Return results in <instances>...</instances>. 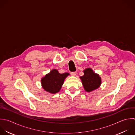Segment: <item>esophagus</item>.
Instances as JSON below:
<instances>
[{
  "label": "esophagus",
  "instance_id": "1",
  "mask_svg": "<svg viewBox=\"0 0 135 135\" xmlns=\"http://www.w3.org/2000/svg\"><path fill=\"white\" fill-rule=\"evenodd\" d=\"M70 73H71V75L74 76L76 74V72H71Z\"/></svg>",
  "mask_w": 135,
  "mask_h": 135
}]
</instances>
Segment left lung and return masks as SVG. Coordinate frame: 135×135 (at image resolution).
Returning a JSON list of instances; mask_svg holds the SVG:
<instances>
[{
	"instance_id": "8db88e82",
	"label": "left lung",
	"mask_w": 135,
	"mask_h": 135,
	"mask_svg": "<svg viewBox=\"0 0 135 135\" xmlns=\"http://www.w3.org/2000/svg\"><path fill=\"white\" fill-rule=\"evenodd\" d=\"M84 75L80 77L84 89L87 92H90L97 88L101 84V78L90 69L88 68L84 71Z\"/></svg>"
}]
</instances>
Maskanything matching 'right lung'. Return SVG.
<instances>
[{
  "mask_svg": "<svg viewBox=\"0 0 135 135\" xmlns=\"http://www.w3.org/2000/svg\"><path fill=\"white\" fill-rule=\"evenodd\" d=\"M69 75L68 73L60 74L57 70L53 69L42 79L43 89L46 91L55 93L60 90L65 78Z\"/></svg>",
  "mask_w": 135,
  "mask_h": 135,
  "instance_id": "add662e5",
  "label": "right lung"
}]
</instances>
